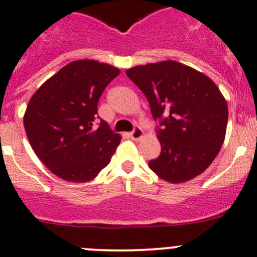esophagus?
I'll use <instances>...</instances> for the list:
<instances>
[{
	"label": "esophagus",
	"mask_w": 257,
	"mask_h": 257,
	"mask_svg": "<svg viewBox=\"0 0 257 257\" xmlns=\"http://www.w3.org/2000/svg\"><path fill=\"white\" fill-rule=\"evenodd\" d=\"M129 136H131V138L133 139V141H138V139H141L142 137H143V129H142L141 126L136 125L134 126L133 131L131 132V134H129Z\"/></svg>",
	"instance_id": "34e87169"
}]
</instances>
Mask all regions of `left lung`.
Listing matches in <instances>:
<instances>
[{
  "label": "left lung",
  "mask_w": 257,
  "mask_h": 257,
  "mask_svg": "<svg viewBox=\"0 0 257 257\" xmlns=\"http://www.w3.org/2000/svg\"><path fill=\"white\" fill-rule=\"evenodd\" d=\"M125 74L143 91L158 121L161 154L149 161V168L171 183L202 173L225 141L228 108L220 89L202 73L172 60Z\"/></svg>",
  "instance_id": "left-lung-1"
}]
</instances>
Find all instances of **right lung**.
Returning a JSON list of instances; mask_svg holds the SVG:
<instances>
[{
    "label": "right lung",
    "instance_id": "right-lung-1",
    "mask_svg": "<svg viewBox=\"0 0 257 257\" xmlns=\"http://www.w3.org/2000/svg\"><path fill=\"white\" fill-rule=\"evenodd\" d=\"M119 73L94 60L73 61L29 101L24 116L27 138L42 163L60 178L88 182L110 162L120 136L96 114L104 89Z\"/></svg>",
    "mask_w": 257,
    "mask_h": 257
}]
</instances>
